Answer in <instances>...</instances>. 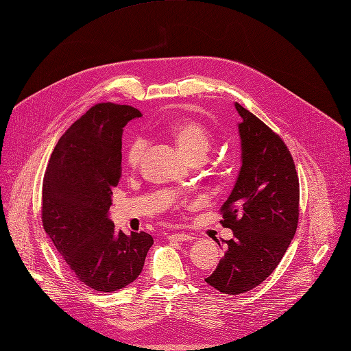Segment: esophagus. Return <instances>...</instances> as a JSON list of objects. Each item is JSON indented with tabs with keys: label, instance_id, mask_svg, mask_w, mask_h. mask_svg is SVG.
<instances>
[{
	"label": "esophagus",
	"instance_id": "esophagus-1",
	"mask_svg": "<svg viewBox=\"0 0 351 351\" xmlns=\"http://www.w3.org/2000/svg\"><path fill=\"white\" fill-rule=\"evenodd\" d=\"M169 239L178 241V242H184V241L188 242V241L193 239V237H191V235H188V234H185V232H175V234L169 235Z\"/></svg>",
	"mask_w": 351,
	"mask_h": 351
}]
</instances>
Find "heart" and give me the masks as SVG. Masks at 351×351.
I'll list each match as a JSON object with an SVG mask.
<instances>
[{
    "label": "heart",
    "mask_w": 351,
    "mask_h": 351,
    "mask_svg": "<svg viewBox=\"0 0 351 351\" xmlns=\"http://www.w3.org/2000/svg\"><path fill=\"white\" fill-rule=\"evenodd\" d=\"M169 132L175 139L176 146L189 160L204 159L208 150L212 146V134L210 132L197 120L192 119H179L171 121ZM146 149L143 139L136 138L126 147V162L130 166H136Z\"/></svg>",
    "instance_id": "b5f03b06"
}]
</instances>
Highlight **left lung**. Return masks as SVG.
Instances as JSON below:
<instances>
[{
  "instance_id": "1",
  "label": "left lung",
  "mask_w": 351,
  "mask_h": 351,
  "mask_svg": "<svg viewBox=\"0 0 351 351\" xmlns=\"http://www.w3.org/2000/svg\"><path fill=\"white\" fill-rule=\"evenodd\" d=\"M241 116V169L221 223L234 238L205 281L223 294H242L277 268L298 223L300 184L291 154L277 133L235 103ZM221 247V243H219Z\"/></svg>"
}]
</instances>
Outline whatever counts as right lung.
<instances>
[{"label": "right lung", "instance_id": "1", "mask_svg": "<svg viewBox=\"0 0 351 351\" xmlns=\"http://www.w3.org/2000/svg\"><path fill=\"white\" fill-rule=\"evenodd\" d=\"M141 116L126 104L93 106L60 138L44 173V231L74 277L101 293L138 278L154 245L146 232L116 231L109 218L121 175L123 128Z\"/></svg>", "mask_w": 351, "mask_h": 351}]
</instances>
